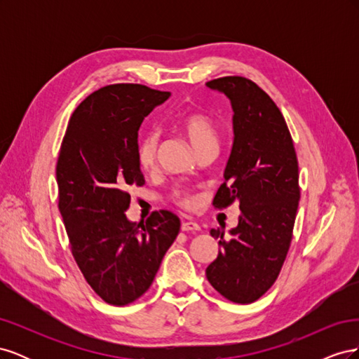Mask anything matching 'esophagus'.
Listing matches in <instances>:
<instances>
[{
	"label": "esophagus",
	"mask_w": 359,
	"mask_h": 359,
	"mask_svg": "<svg viewBox=\"0 0 359 359\" xmlns=\"http://www.w3.org/2000/svg\"><path fill=\"white\" fill-rule=\"evenodd\" d=\"M181 231L182 232H198V231H201V226L194 222H182Z\"/></svg>",
	"instance_id": "obj_1"
}]
</instances>
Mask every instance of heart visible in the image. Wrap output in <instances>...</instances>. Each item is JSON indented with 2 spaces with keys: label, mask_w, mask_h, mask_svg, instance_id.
<instances>
[{
  "label": "heart",
  "mask_w": 359,
  "mask_h": 359,
  "mask_svg": "<svg viewBox=\"0 0 359 359\" xmlns=\"http://www.w3.org/2000/svg\"><path fill=\"white\" fill-rule=\"evenodd\" d=\"M175 126L178 127L180 132L189 139V142L196 154L202 149L217 148V145H219L215 126L211 121V118L203 112L191 111L182 114L175 119ZM157 148L158 135L156 132L147 133L139 139L136 147V158L140 169L149 170L154 166L157 158ZM173 199L186 206L193 203V198L184 191L173 193Z\"/></svg>",
  "instance_id": "heart-1"
}]
</instances>
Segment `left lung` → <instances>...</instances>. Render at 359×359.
I'll list each match as a JSON object with an SVG mask.
<instances>
[{"mask_svg":"<svg viewBox=\"0 0 359 359\" xmlns=\"http://www.w3.org/2000/svg\"><path fill=\"white\" fill-rule=\"evenodd\" d=\"M233 111V142L214 205L240 203L236 227L211 229L219 256L205 269L224 298L248 304L274 285L287 255L299 202L298 160L283 115L271 97L241 76L206 82Z\"/></svg>","mask_w":359,"mask_h":359,"instance_id":"8db88e82","label":"left lung"}]
</instances>
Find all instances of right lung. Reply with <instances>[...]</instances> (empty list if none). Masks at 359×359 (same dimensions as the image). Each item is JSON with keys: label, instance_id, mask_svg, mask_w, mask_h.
Wrapping results in <instances>:
<instances>
[{"label": "right lung", "instance_id": "1", "mask_svg": "<svg viewBox=\"0 0 359 359\" xmlns=\"http://www.w3.org/2000/svg\"><path fill=\"white\" fill-rule=\"evenodd\" d=\"M170 93L118 83L76 107L57 163L58 208L73 257L103 301L126 306L148 290L180 232V219L156 211L130 222V186L145 182L136 158L144 118Z\"/></svg>", "mask_w": 359, "mask_h": 359}]
</instances>
